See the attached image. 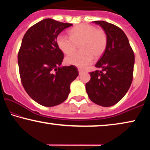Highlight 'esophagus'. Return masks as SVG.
<instances>
[{
	"label": "esophagus",
	"mask_w": 150,
	"mask_h": 150,
	"mask_svg": "<svg viewBox=\"0 0 150 150\" xmlns=\"http://www.w3.org/2000/svg\"><path fill=\"white\" fill-rule=\"evenodd\" d=\"M79 74H81L82 73L84 72V70L81 68H79Z\"/></svg>",
	"instance_id": "1"
}]
</instances>
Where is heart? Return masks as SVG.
I'll use <instances>...</instances> for the list:
<instances>
[{"mask_svg":"<svg viewBox=\"0 0 150 150\" xmlns=\"http://www.w3.org/2000/svg\"><path fill=\"white\" fill-rule=\"evenodd\" d=\"M69 38L59 35L57 45L65 54H71L79 46L80 52L67 57L65 63L83 68L95 59L102 56L108 45V36L105 30L96 28L90 24H81L69 30Z\"/></svg>","mask_w":150,"mask_h":150,"instance_id":"b5f03b06","label":"heart"}]
</instances>
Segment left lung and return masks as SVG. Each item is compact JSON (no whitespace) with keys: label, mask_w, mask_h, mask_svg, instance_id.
I'll use <instances>...</instances> for the list:
<instances>
[{"label":"left lung","mask_w":150,"mask_h":150,"mask_svg":"<svg viewBox=\"0 0 150 150\" xmlns=\"http://www.w3.org/2000/svg\"><path fill=\"white\" fill-rule=\"evenodd\" d=\"M105 30L108 36L106 51L96 64L100 70L90 72L91 79L86 83L88 96L102 106H111L126 95L133 79L134 54L124 32L105 21H94Z\"/></svg>","instance_id":"1"}]
</instances>
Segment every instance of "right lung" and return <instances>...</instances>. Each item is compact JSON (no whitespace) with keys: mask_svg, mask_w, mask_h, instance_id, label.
<instances>
[{"mask_svg":"<svg viewBox=\"0 0 150 150\" xmlns=\"http://www.w3.org/2000/svg\"><path fill=\"white\" fill-rule=\"evenodd\" d=\"M72 24L47 18L28 29L18 54L20 79L28 95L44 106L65 101L70 84L79 76L74 65L61 67L64 54L57 45V38Z\"/></svg>","mask_w":150,"mask_h":150,"instance_id":"obj_1","label":"right lung"}]
</instances>
